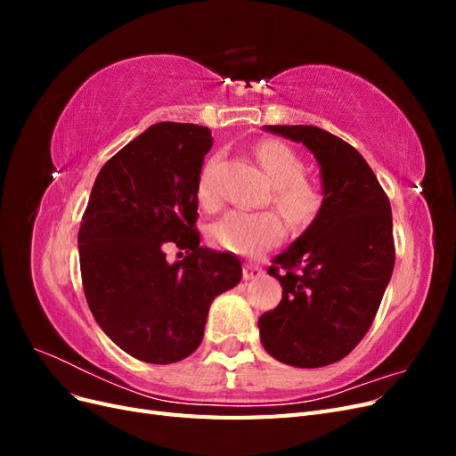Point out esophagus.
Wrapping results in <instances>:
<instances>
[{
  "mask_svg": "<svg viewBox=\"0 0 456 456\" xmlns=\"http://www.w3.org/2000/svg\"><path fill=\"white\" fill-rule=\"evenodd\" d=\"M262 273H265V272H262V268L256 266V265H245V266H243V280H245V281L258 280Z\"/></svg>",
  "mask_w": 456,
  "mask_h": 456,
  "instance_id": "obj_1",
  "label": "esophagus"
}]
</instances>
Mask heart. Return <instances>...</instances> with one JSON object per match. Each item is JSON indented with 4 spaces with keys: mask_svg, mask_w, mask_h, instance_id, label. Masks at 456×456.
<instances>
[{
    "mask_svg": "<svg viewBox=\"0 0 456 456\" xmlns=\"http://www.w3.org/2000/svg\"><path fill=\"white\" fill-rule=\"evenodd\" d=\"M256 158L273 186V201L289 223L297 226L310 223L320 209L322 196L317 188L302 176L305 165L300 158L287 144L278 141L262 142L256 148ZM213 163L215 161L207 163L200 176L198 196L201 203H211L213 200ZM211 238L220 249L241 256H256L283 238V223L272 211L249 213L233 209L213 224Z\"/></svg>",
    "mask_w": 456,
    "mask_h": 456,
    "instance_id": "1",
    "label": "heart"
}]
</instances>
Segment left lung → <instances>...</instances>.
Instances as JSON below:
<instances>
[{
	"label": "left lung",
	"instance_id": "1",
	"mask_svg": "<svg viewBox=\"0 0 456 456\" xmlns=\"http://www.w3.org/2000/svg\"><path fill=\"white\" fill-rule=\"evenodd\" d=\"M305 144L322 176V205L268 273L278 308L260 315V342L275 360L315 369L348 355L369 330L394 272L390 201L363 156L314 126H266Z\"/></svg>",
	"mask_w": 456,
	"mask_h": 456
}]
</instances>
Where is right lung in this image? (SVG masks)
<instances>
[{
	"label": "right lung",
	"instance_id": "1",
	"mask_svg": "<svg viewBox=\"0 0 456 456\" xmlns=\"http://www.w3.org/2000/svg\"><path fill=\"white\" fill-rule=\"evenodd\" d=\"M211 146L207 127L156 123L104 163L81 218L79 266L93 317L146 363L167 365L194 352L211 302L241 280L240 258L203 249L194 228ZM169 240L189 249L183 261L164 258Z\"/></svg>",
	"mask_w": 456,
	"mask_h": 456
}]
</instances>
